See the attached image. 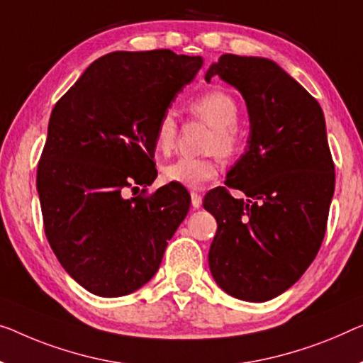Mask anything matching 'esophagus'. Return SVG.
Wrapping results in <instances>:
<instances>
[{
    "instance_id": "obj_1",
    "label": "esophagus",
    "mask_w": 363,
    "mask_h": 363,
    "mask_svg": "<svg viewBox=\"0 0 363 363\" xmlns=\"http://www.w3.org/2000/svg\"><path fill=\"white\" fill-rule=\"evenodd\" d=\"M191 199H192V208H200L202 207V196L197 192H191Z\"/></svg>"
}]
</instances>
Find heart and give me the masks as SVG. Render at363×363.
<instances>
[{
	"label": "heart",
	"mask_w": 363,
	"mask_h": 363,
	"mask_svg": "<svg viewBox=\"0 0 363 363\" xmlns=\"http://www.w3.org/2000/svg\"><path fill=\"white\" fill-rule=\"evenodd\" d=\"M191 112L194 117L203 121L213 128L210 135L207 151L231 158L240 150V135L236 123L240 121V106L233 96L226 91H208L192 101ZM177 140V122L174 112L161 113L155 127V150L161 155L171 153ZM164 181L189 189H200L218 176V158H179L163 167Z\"/></svg>",
	"instance_id": "1"
}]
</instances>
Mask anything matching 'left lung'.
<instances>
[{
    "label": "left lung",
    "instance_id": "1",
    "mask_svg": "<svg viewBox=\"0 0 363 363\" xmlns=\"http://www.w3.org/2000/svg\"><path fill=\"white\" fill-rule=\"evenodd\" d=\"M218 74L245 97L251 132L226 186L203 208L216 220L208 251L215 282L245 301H267L298 280L320 251L334 194V161L321 106L267 58L225 53Z\"/></svg>",
    "mask_w": 363,
    "mask_h": 363
}]
</instances>
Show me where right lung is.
Here are the masks:
<instances>
[{
    "label": "right lung",
    "instance_id": "1",
    "mask_svg": "<svg viewBox=\"0 0 363 363\" xmlns=\"http://www.w3.org/2000/svg\"><path fill=\"white\" fill-rule=\"evenodd\" d=\"M202 63L166 48L107 53L53 107L37 166L43 230L63 269L91 294L143 286L186 218L191 196L182 186L147 197L123 192L156 179V122Z\"/></svg>",
    "mask_w": 363,
    "mask_h": 363
}]
</instances>
